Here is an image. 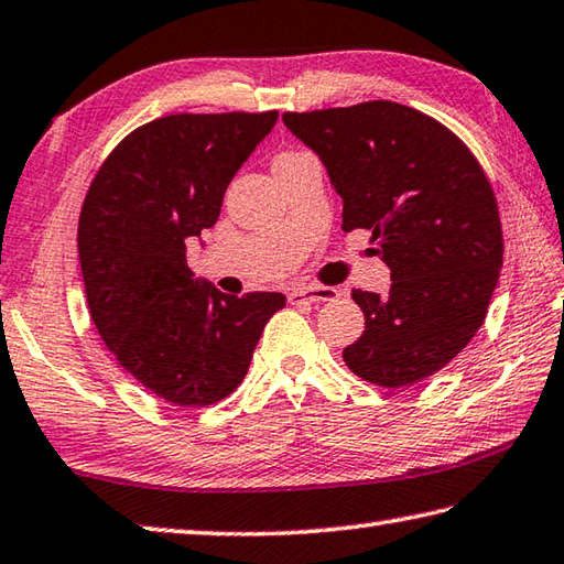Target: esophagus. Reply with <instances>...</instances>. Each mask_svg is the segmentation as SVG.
I'll use <instances>...</instances> for the list:
<instances>
[{
    "mask_svg": "<svg viewBox=\"0 0 564 564\" xmlns=\"http://www.w3.org/2000/svg\"><path fill=\"white\" fill-rule=\"evenodd\" d=\"M335 289H323V285H303V289H293L289 293V301L293 305H303V303H325V301H335L337 299Z\"/></svg>",
    "mask_w": 564,
    "mask_h": 564,
    "instance_id": "1",
    "label": "esophagus"
}]
</instances>
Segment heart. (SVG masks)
<instances>
[{
    "label": "heart",
    "instance_id": "1",
    "mask_svg": "<svg viewBox=\"0 0 564 564\" xmlns=\"http://www.w3.org/2000/svg\"><path fill=\"white\" fill-rule=\"evenodd\" d=\"M301 155H305V152H301V150H289V152H281L279 158H275L273 162H285V160H295V158H301Z\"/></svg>",
    "mask_w": 564,
    "mask_h": 564
}]
</instances>
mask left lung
I'll list each match as a JSON object with an SVG mask.
<instances>
[{
	"mask_svg": "<svg viewBox=\"0 0 564 564\" xmlns=\"http://www.w3.org/2000/svg\"><path fill=\"white\" fill-rule=\"evenodd\" d=\"M343 199V231L367 229L392 271L387 295L352 291L365 333L343 350L362 380L409 387L470 343L503 269L496 194L442 122L392 100L283 112Z\"/></svg>",
	"mask_w": 564,
	"mask_h": 564,
	"instance_id": "obj_1",
	"label": "left lung"
}]
</instances>
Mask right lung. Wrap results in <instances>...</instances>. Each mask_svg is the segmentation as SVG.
<instances>
[{"label":"right lung","mask_w":564,"mask_h":564,"mask_svg":"<svg viewBox=\"0 0 564 564\" xmlns=\"http://www.w3.org/2000/svg\"><path fill=\"white\" fill-rule=\"evenodd\" d=\"M275 120V110L152 120L120 140L84 199L90 317L122 370L175 406L229 397L285 305L283 293H221L187 265V239L217 224L229 182Z\"/></svg>","instance_id":"add662e5"}]
</instances>
